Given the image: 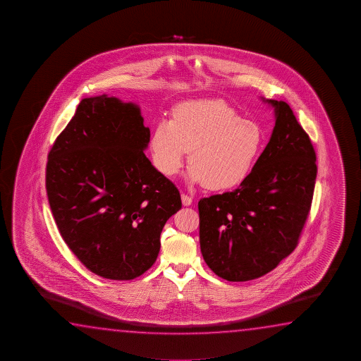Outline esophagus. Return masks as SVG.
Wrapping results in <instances>:
<instances>
[{"label":"esophagus","instance_id":"34e87169","mask_svg":"<svg viewBox=\"0 0 361 361\" xmlns=\"http://www.w3.org/2000/svg\"><path fill=\"white\" fill-rule=\"evenodd\" d=\"M182 203H183V206L185 207H188L192 204V198L190 196H187V195H182Z\"/></svg>","mask_w":361,"mask_h":361}]
</instances>
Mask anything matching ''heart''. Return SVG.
Masks as SVG:
<instances>
[{
	"label": "heart",
	"instance_id": "b5f03b06",
	"mask_svg": "<svg viewBox=\"0 0 361 361\" xmlns=\"http://www.w3.org/2000/svg\"><path fill=\"white\" fill-rule=\"evenodd\" d=\"M263 134L257 123L238 116L222 99L185 101L171 120L154 126L150 147L155 168L176 176L190 152L187 179L209 190H230L244 183L257 163Z\"/></svg>",
	"mask_w": 361,
	"mask_h": 361
}]
</instances>
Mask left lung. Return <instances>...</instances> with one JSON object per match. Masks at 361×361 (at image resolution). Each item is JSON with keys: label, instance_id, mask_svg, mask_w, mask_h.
Segmentation results:
<instances>
[{"label": "left lung", "instance_id": "left-lung-1", "mask_svg": "<svg viewBox=\"0 0 361 361\" xmlns=\"http://www.w3.org/2000/svg\"><path fill=\"white\" fill-rule=\"evenodd\" d=\"M260 99L273 107L275 126L250 176L198 202L202 257L230 281L263 276L295 249L317 177L314 149L289 104Z\"/></svg>", "mask_w": 361, "mask_h": 361}]
</instances>
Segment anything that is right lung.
I'll use <instances>...</instances> for the list:
<instances>
[{"mask_svg": "<svg viewBox=\"0 0 361 361\" xmlns=\"http://www.w3.org/2000/svg\"><path fill=\"white\" fill-rule=\"evenodd\" d=\"M139 104L83 98L48 155L47 193L61 238L92 273L130 281L155 263L177 187L147 159Z\"/></svg>", "mask_w": 361, "mask_h": 361, "instance_id": "obj_1", "label": "right lung"}]
</instances>
